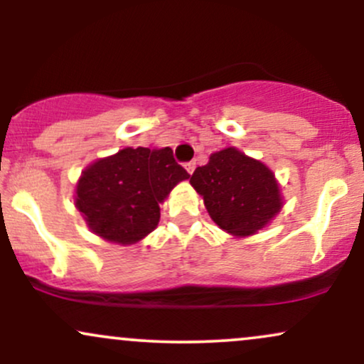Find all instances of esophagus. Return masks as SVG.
<instances>
[{"instance_id":"34e87169","label":"esophagus","mask_w":364,"mask_h":364,"mask_svg":"<svg viewBox=\"0 0 364 364\" xmlns=\"http://www.w3.org/2000/svg\"><path fill=\"white\" fill-rule=\"evenodd\" d=\"M185 168H186V171H188V173H193V171H195V168H196V162L195 161H190V162H186V164H185Z\"/></svg>"}]
</instances>
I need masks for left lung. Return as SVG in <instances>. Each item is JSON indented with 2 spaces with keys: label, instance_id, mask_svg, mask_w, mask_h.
<instances>
[{
  "label": "left lung",
  "instance_id": "8db88e82",
  "mask_svg": "<svg viewBox=\"0 0 364 364\" xmlns=\"http://www.w3.org/2000/svg\"><path fill=\"white\" fill-rule=\"evenodd\" d=\"M190 183L203 196L212 220L235 236L257 232L282 205L272 171L236 149L212 154Z\"/></svg>",
  "mask_w": 364,
  "mask_h": 364
}]
</instances>
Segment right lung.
Segmentation results:
<instances>
[{
  "instance_id": "obj_1",
  "label": "right lung",
  "mask_w": 364,
  "mask_h": 364,
  "mask_svg": "<svg viewBox=\"0 0 364 364\" xmlns=\"http://www.w3.org/2000/svg\"><path fill=\"white\" fill-rule=\"evenodd\" d=\"M188 178L169 147H128L83 171L75 200L95 235L132 245L156 229L159 203Z\"/></svg>"
}]
</instances>
